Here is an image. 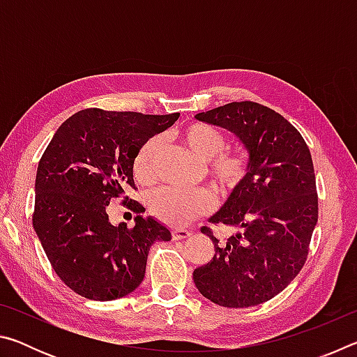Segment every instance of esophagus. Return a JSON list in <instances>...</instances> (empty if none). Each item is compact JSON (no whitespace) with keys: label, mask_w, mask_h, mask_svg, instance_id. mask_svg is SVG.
<instances>
[{"label":"esophagus","mask_w":357,"mask_h":357,"mask_svg":"<svg viewBox=\"0 0 357 357\" xmlns=\"http://www.w3.org/2000/svg\"><path fill=\"white\" fill-rule=\"evenodd\" d=\"M192 236V231L189 229H173L172 231V238L173 241H179V239H187Z\"/></svg>","instance_id":"obj_1"}]
</instances>
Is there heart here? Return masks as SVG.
Returning a JSON list of instances; mask_svg holds the SVG:
<instances>
[{"instance_id":"1","label":"heart","mask_w":357,"mask_h":357,"mask_svg":"<svg viewBox=\"0 0 357 357\" xmlns=\"http://www.w3.org/2000/svg\"><path fill=\"white\" fill-rule=\"evenodd\" d=\"M179 137L198 159L208 162V172L223 193H231L244 183L249 172V155L244 151H225V137L209 124L192 123L181 129ZM160 138H149L137 151L132 164L134 176L140 183L154 178V162ZM148 206L157 219L173 227H184L195 217L208 214L214 206V195L208 189L179 190L162 187L151 193Z\"/></svg>"}]
</instances>
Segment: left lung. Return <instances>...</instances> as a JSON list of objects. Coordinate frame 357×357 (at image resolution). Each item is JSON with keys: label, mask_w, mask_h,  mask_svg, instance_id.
Returning a JSON list of instances; mask_svg holds the SVG:
<instances>
[{"label": "left lung", "mask_w": 357, "mask_h": 357, "mask_svg": "<svg viewBox=\"0 0 357 357\" xmlns=\"http://www.w3.org/2000/svg\"><path fill=\"white\" fill-rule=\"evenodd\" d=\"M195 118L236 135L249 153V172L209 219L236 233L220 243L202 228L215 255L193 271V282L217 305L263 304L289 285L309 255L318 222L309 146L282 114L257 102H231Z\"/></svg>", "instance_id": "left-lung-1"}]
</instances>
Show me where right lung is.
Here are the masks:
<instances>
[{
  "label": "right lung",
  "mask_w": 357,
  "mask_h": 357,
  "mask_svg": "<svg viewBox=\"0 0 357 357\" xmlns=\"http://www.w3.org/2000/svg\"><path fill=\"white\" fill-rule=\"evenodd\" d=\"M179 113L143 114L86 108L59 126L42 154L34 184L33 227L59 279L93 301L124 298L143 282L149 247L172 233L154 217L140 215L135 227L112 225L107 206L130 187L137 151Z\"/></svg>",
  "instance_id": "add662e5"
}]
</instances>
